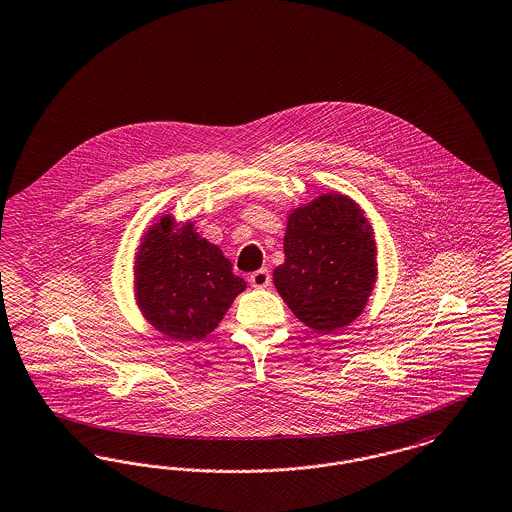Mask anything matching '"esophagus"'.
I'll return each mask as SVG.
<instances>
[{
	"label": "esophagus",
	"instance_id": "esophagus-1",
	"mask_svg": "<svg viewBox=\"0 0 512 512\" xmlns=\"http://www.w3.org/2000/svg\"><path fill=\"white\" fill-rule=\"evenodd\" d=\"M249 284L255 287V289H265V287L270 286V272H268L266 268H261V270L253 272V274L249 276Z\"/></svg>",
	"mask_w": 512,
	"mask_h": 512
}]
</instances>
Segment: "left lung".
I'll return each mask as SVG.
<instances>
[{
	"label": "left lung",
	"mask_w": 512,
	"mask_h": 512,
	"mask_svg": "<svg viewBox=\"0 0 512 512\" xmlns=\"http://www.w3.org/2000/svg\"><path fill=\"white\" fill-rule=\"evenodd\" d=\"M284 253L274 286L305 326L329 333L362 314L377 280V249L354 200L329 192L295 207L287 217Z\"/></svg>",
	"instance_id": "obj_1"
}]
</instances>
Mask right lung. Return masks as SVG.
<instances>
[{"label": "right lung", "instance_id": "obj_1", "mask_svg": "<svg viewBox=\"0 0 512 512\" xmlns=\"http://www.w3.org/2000/svg\"><path fill=\"white\" fill-rule=\"evenodd\" d=\"M246 282L194 223L171 215L144 232L135 257V297L144 318L169 339H202L219 326Z\"/></svg>", "mask_w": 512, "mask_h": 512}]
</instances>
